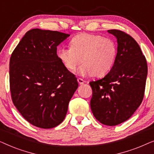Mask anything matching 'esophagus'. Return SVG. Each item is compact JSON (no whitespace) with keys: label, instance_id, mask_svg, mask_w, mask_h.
<instances>
[{"label":"esophagus","instance_id":"obj_1","mask_svg":"<svg viewBox=\"0 0 154 154\" xmlns=\"http://www.w3.org/2000/svg\"><path fill=\"white\" fill-rule=\"evenodd\" d=\"M77 81H78V83H79L80 85H82V84H83L84 83H85V81H84L82 79H80V78H78Z\"/></svg>","mask_w":154,"mask_h":154}]
</instances>
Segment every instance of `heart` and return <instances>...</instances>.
Returning <instances> with one entry per match:
<instances>
[{
  "label": "heart",
  "instance_id": "b5f03b06",
  "mask_svg": "<svg viewBox=\"0 0 154 154\" xmlns=\"http://www.w3.org/2000/svg\"><path fill=\"white\" fill-rule=\"evenodd\" d=\"M57 55L68 70H75L83 60L84 64L79 73L101 77L112 69L116 59L117 46L109 38L83 33L71 39V47L61 48Z\"/></svg>",
  "mask_w": 154,
  "mask_h": 154
}]
</instances>
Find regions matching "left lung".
<instances>
[{
  "label": "left lung",
  "instance_id": "obj_1",
  "mask_svg": "<svg viewBox=\"0 0 154 154\" xmlns=\"http://www.w3.org/2000/svg\"><path fill=\"white\" fill-rule=\"evenodd\" d=\"M117 38V55L112 69L102 79L90 82V107L101 123L113 126L129 119L144 95L147 64L138 43L124 31L111 29Z\"/></svg>",
  "mask_w": 154,
  "mask_h": 154
}]
</instances>
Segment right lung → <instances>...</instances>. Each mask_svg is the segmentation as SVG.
<instances>
[{"instance_id":"1","label":"right lung","mask_w":154,"mask_h":154,"mask_svg":"<svg viewBox=\"0 0 154 154\" xmlns=\"http://www.w3.org/2000/svg\"><path fill=\"white\" fill-rule=\"evenodd\" d=\"M69 34L33 29L24 35L10 60L12 102L29 123L48 129L64 121L69 101L79 87L57 47Z\"/></svg>"}]
</instances>
